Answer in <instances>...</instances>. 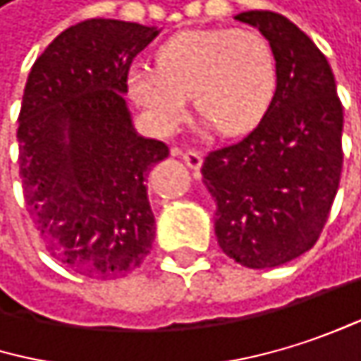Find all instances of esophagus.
<instances>
[{
    "label": "esophagus",
    "instance_id": "34e87169",
    "mask_svg": "<svg viewBox=\"0 0 361 361\" xmlns=\"http://www.w3.org/2000/svg\"><path fill=\"white\" fill-rule=\"evenodd\" d=\"M173 154L182 156L184 162H186L192 171H199L201 164H203V156H201L199 152H192V149H186V152H182V149H173Z\"/></svg>",
    "mask_w": 361,
    "mask_h": 361
}]
</instances>
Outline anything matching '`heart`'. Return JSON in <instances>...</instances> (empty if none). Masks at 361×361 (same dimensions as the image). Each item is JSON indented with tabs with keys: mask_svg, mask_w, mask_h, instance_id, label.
I'll return each mask as SVG.
<instances>
[{
	"mask_svg": "<svg viewBox=\"0 0 361 361\" xmlns=\"http://www.w3.org/2000/svg\"><path fill=\"white\" fill-rule=\"evenodd\" d=\"M130 99L158 133L184 118L188 97L226 135L252 130L271 107L277 65L271 44L252 29H195L166 39L156 67H133Z\"/></svg>",
	"mask_w": 361,
	"mask_h": 361,
	"instance_id": "heart-1",
	"label": "heart"
}]
</instances>
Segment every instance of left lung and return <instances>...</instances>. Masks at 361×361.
<instances>
[{"label":"left lung","mask_w":361,"mask_h":361,"mask_svg":"<svg viewBox=\"0 0 361 361\" xmlns=\"http://www.w3.org/2000/svg\"><path fill=\"white\" fill-rule=\"evenodd\" d=\"M237 20L269 39L277 88L260 124L212 152L201 173L222 252L247 269H273L309 252L330 216L343 171V105L328 59L292 20L267 10Z\"/></svg>","instance_id":"obj_1"}]
</instances>
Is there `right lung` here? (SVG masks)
Returning a JSON list of instances; mask_svg holds the SVG:
<instances>
[{
    "label": "right lung",
    "mask_w": 361,
    "mask_h": 361,
    "mask_svg": "<svg viewBox=\"0 0 361 361\" xmlns=\"http://www.w3.org/2000/svg\"><path fill=\"white\" fill-rule=\"evenodd\" d=\"M156 27L90 18L37 56L18 116L23 195L48 252L80 275L116 279L152 250L145 177L169 156L141 137L124 94L133 59Z\"/></svg>",
    "instance_id": "1"
}]
</instances>
